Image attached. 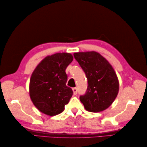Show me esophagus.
<instances>
[{
    "instance_id": "34e87169",
    "label": "esophagus",
    "mask_w": 147,
    "mask_h": 147,
    "mask_svg": "<svg viewBox=\"0 0 147 147\" xmlns=\"http://www.w3.org/2000/svg\"><path fill=\"white\" fill-rule=\"evenodd\" d=\"M73 94L74 95H76L77 94V92H78V90L76 88H73Z\"/></svg>"
}]
</instances>
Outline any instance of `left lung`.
Returning <instances> with one entry per match:
<instances>
[{"instance_id": "1", "label": "left lung", "mask_w": 147, "mask_h": 147, "mask_svg": "<svg viewBox=\"0 0 147 147\" xmlns=\"http://www.w3.org/2000/svg\"><path fill=\"white\" fill-rule=\"evenodd\" d=\"M85 73L88 88L80 100L86 111L99 112L109 108L117 97L119 82L112 65L95 51L74 53Z\"/></svg>"}]
</instances>
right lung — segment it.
Here are the masks:
<instances>
[{"mask_svg": "<svg viewBox=\"0 0 147 147\" xmlns=\"http://www.w3.org/2000/svg\"><path fill=\"white\" fill-rule=\"evenodd\" d=\"M73 60L70 53L48 55L36 65L30 78L29 94L33 105L42 113L54 116L64 110L73 92L66 86L65 69Z\"/></svg>", "mask_w": 147, "mask_h": 147, "instance_id": "1", "label": "right lung"}]
</instances>
